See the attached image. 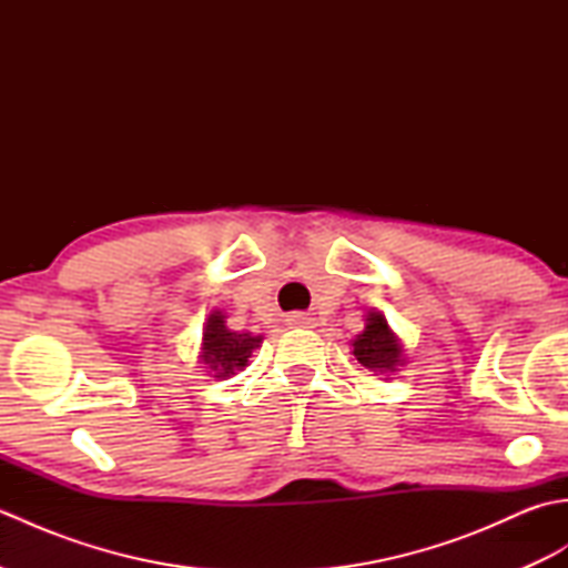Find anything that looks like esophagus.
Here are the masks:
<instances>
[{"label":"esophagus","mask_w":568,"mask_h":568,"mask_svg":"<svg viewBox=\"0 0 568 568\" xmlns=\"http://www.w3.org/2000/svg\"><path fill=\"white\" fill-rule=\"evenodd\" d=\"M287 324H291V327H315V317L300 315V312H295V315L287 317Z\"/></svg>","instance_id":"34e87169"}]
</instances>
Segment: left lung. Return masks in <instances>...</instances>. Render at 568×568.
<instances>
[{
	"instance_id": "8db88e82",
	"label": "left lung",
	"mask_w": 568,
	"mask_h": 568,
	"mask_svg": "<svg viewBox=\"0 0 568 568\" xmlns=\"http://www.w3.org/2000/svg\"><path fill=\"white\" fill-rule=\"evenodd\" d=\"M352 354L361 366L373 371V376H383L385 381L407 364L400 336L390 329L381 310H371L366 315L364 332L352 339Z\"/></svg>"
}]
</instances>
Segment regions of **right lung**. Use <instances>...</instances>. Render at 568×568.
<instances>
[{
  "label": "right lung",
  "mask_w": 568,
  "mask_h": 568,
  "mask_svg": "<svg viewBox=\"0 0 568 568\" xmlns=\"http://www.w3.org/2000/svg\"><path fill=\"white\" fill-rule=\"evenodd\" d=\"M263 344L261 334L234 332L226 327V315L222 310H212L204 320L200 342V364L207 368L212 378H232L236 371L248 366L251 354Z\"/></svg>",
  "instance_id": "add662e5"
}]
</instances>
